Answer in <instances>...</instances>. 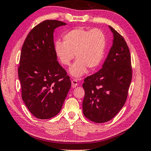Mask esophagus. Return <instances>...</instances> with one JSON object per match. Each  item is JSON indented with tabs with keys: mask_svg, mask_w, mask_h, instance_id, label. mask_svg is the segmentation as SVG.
<instances>
[{
	"mask_svg": "<svg viewBox=\"0 0 151 151\" xmlns=\"http://www.w3.org/2000/svg\"><path fill=\"white\" fill-rule=\"evenodd\" d=\"M78 86V81L76 79H73L72 80V88H76Z\"/></svg>",
	"mask_w": 151,
	"mask_h": 151,
	"instance_id": "1",
	"label": "esophagus"
}]
</instances>
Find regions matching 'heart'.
Wrapping results in <instances>:
<instances>
[{
  "mask_svg": "<svg viewBox=\"0 0 151 151\" xmlns=\"http://www.w3.org/2000/svg\"><path fill=\"white\" fill-rule=\"evenodd\" d=\"M106 45V36L102 30L79 28L65 33L63 42H56L55 50L60 62L66 66L70 65L76 55L77 61L70 68V73L74 77H79L85 73L87 68L93 71L100 65Z\"/></svg>",
  "mask_w": 151,
  "mask_h": 151,
  "instance_id": "obj_1",
  "label": "heart"
}]
</instances>
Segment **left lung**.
Listing matches in <instances>:
<instances>
[{
    "label": "left lung",
    "instance_id": "8db88e82",
    "mask_svg": "<svg viewBox=\"0 0 151 151\" xmlns=\"http://www.w3.org/2000/svg\"><path fill=\"white\" fill-rule=\"evenodd\" d=\"M114 40L102 68L84 79L83 114L95 123L110 121L122 109L128 96L132 70L126 41L111 26Z\"/></svg>",
    "mask_w": 151,
    "mask_h": 151
}]
</instances>
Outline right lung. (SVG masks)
Returning a JSON list of instances; mask_svg holds the SVG:
<instances>
[{"label": "right lung", "mask_w": 151, "mask_h": 151, "mask_svg": "<svg viewBox=\"0 0 151 151\" xmlns=\"http://www.w3.org/2000/svg\"><path fill=\"white\" fill-rule=\"evenodd\" d=\"M66 24L46 20L29 32L22 45L19 78L22 99L37 118H52L61 111L71 87L70 77L57 60L53 32Z\"/></svg>", "instance_id": "add662e5"}]
</instances>
